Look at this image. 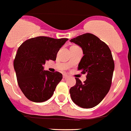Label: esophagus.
Listing matches in <instances>:
<instances>
[{"instance_id": "34e87169", "label": "esophagus", "mask_w": 131, "mask_h": 131, "mask_svg": "<svg viewBox=\"0 0 131 131\" xmlns=\"http://www.w3.org/2000/svg\"><path fill=\"white\" fill-rule=\"evenodd\" d=\"M63 79H67V78H68V75L66 74H64L63 75Z\"/></svg>"}]
</instances>
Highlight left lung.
<instances>
[{"instance_id":"obj_1","label":"left lung","mask_w":131,"mask_h":131,"mask_svg":"<svg viewBox=\"0 0 131 131\" xmlns=\"http://www.w3.org/2000/svg\"><path fill=\"white\" fill-rule=\"evenodd\" d=\"M81 48L83 56L78 70L87 73L83 83L75 78L76 83L70 89V96L79 107H95L108 93L112 81L115 63L109 46L92 34H84L70 40Z\"/></svg>"}]
</instances>
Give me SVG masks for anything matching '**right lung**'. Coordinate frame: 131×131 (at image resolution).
Listing matches in <instances>:
<instances>
[{
    "label": "right lung",
    "instance_id": "add662e5",
    "mask_svg": "<svg viewBox=\"0 0 131 131\" xmlns=\"http://www.w3.org/2000/svg\"><path fill=\"white\" fill-rule=\"evenodd\" d=\"M68 40L38 36L26 40L18 48L14 68L19 87L30 101L43 102L53 95L62 74L43 70V65L47 60H56L58 51Z\"/></svg>",
    "mask_w": 131,
    "mask_h": 131
}]
</instances>
